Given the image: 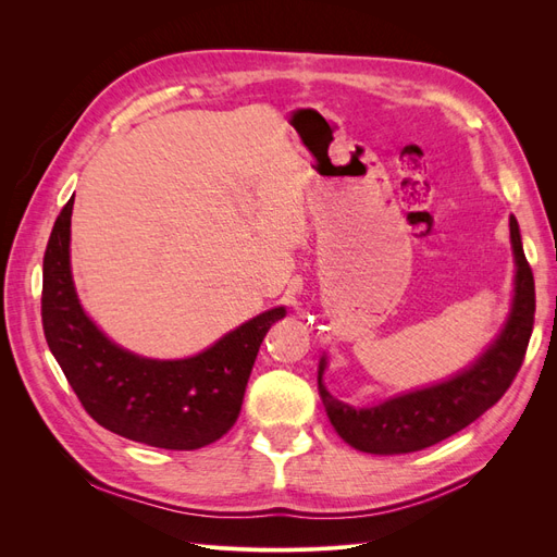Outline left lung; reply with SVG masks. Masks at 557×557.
<instances>
[{"label":"left lung","mask_w":557,"mask_h":557,"mask_svg":"<svg viewBox=\"0 0 557 557\" xmlns=\"http://www.w3.org/2000/svg\"><path fill=\"white\" fill-rule=\"evenodd\" d=\"M509 230L516 258L511 313L491 348L465 372L423 391L391 397L376 407L352 409L325 391V358H320L318 393L332 428L346 444L374 455L423 450L474 423L509 391L525 360L534 325V276L522 252L516 215L509 218Z\"/></svg>","instance_id":"left-lung-1"}]
</instances>
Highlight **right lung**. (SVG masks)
<instances>
[{"label": "right lung", "instance_id": "1", "mask_svg": "<svg viewBox=\"0 0 557 557\" xmlns=\"http://www.w3.org/2000/svg\"><path fill=\"white\" fill-rule=\"evenodd\" d=\"M70 199L44 256L41 320L50 352L83 409L125 440L166 450H195L237 423L260 344L283 307L256 315L185 360H150L115 346L76 297L70 264Z\"/></svg>", "mask_w": 557, "mask_h": 557}]
</instances>
